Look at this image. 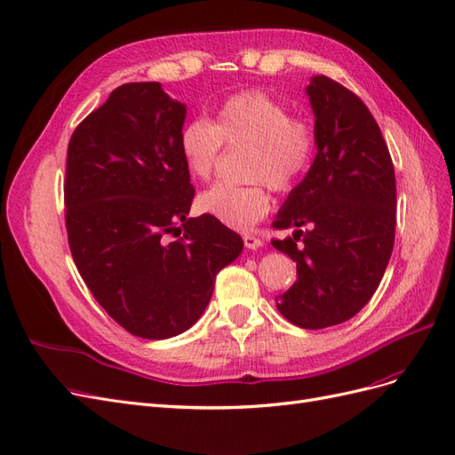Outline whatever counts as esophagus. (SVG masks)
<instances>
[{"label":"esophagus","instance_id":"34e87169","mask_svg":"<svg viewBox=\"0 0 455 455\" xmlns=\"http://www.w3.org/2000/svg\"><path fill=\"white\" fill-rule=\"evenodd\" d=\"M243 241H244V246H246V249H252V251L259 249V246L264 244V243H261L256 235H252V233H244V235H243Z\"/></svg>","mask_w":455,"mask_h":455}]
</instances>
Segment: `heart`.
Listing matches in <instances>:
<instances>
[{
	"label": "heart",
	"instance_id": "heart-1",
	"mask_svg": "<svg viewBox=\"0 0 455 455\" xmlns=\"http://www.w3.org/2000/svg\"><path fill=\"white\" fill-rule=\"evenodd\" d=\"M231 148L249 146L246 186L220 182L203 191L199 211L233 229H251L271 209L269 188L291 191L304 178L316 154V129L306 117H291V109L259 91L231 94L218 108L214 123L191 119L180 131V156L188 172L209 180L222 156Z\"/></svg>",
	"mask_w": 455,
	"mask_h": 455
}]
</instances>
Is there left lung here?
I'll use <instances>...</instances> for the list:
<instances>
[{"label":"left lung","instance_id":"obj_1","mask_svg":"<svg viewBox=\"0 0 455 455\" xmlns=\"http://www.w3.org/2000/svg\"><path fill=\"white\" fill-rule=\"evenodd\" d=\"M306 92L316 156L273 222L296 228L292 237L271 244L298 269L296 283L275 298L277 309L316 330L349 321L374 296L395 244L396 184L387 144L359 96L326 76L311 77Z\"/></svg>","mask_w":455,"mask_h":455}]
</instances>
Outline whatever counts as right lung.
<instances>
[{"label": "right lung", "instance_id": "add662e5", "mask_svg": "<svg viewBox=\"0 0 455 455\" xmlns=\"http://www.w3.org/2000/svg\"><path fill=\"white\" fill-rule=\"evenodd\" d=\"M184 121L186 104L156 81L125 84L68 144L66 229L77 271L106 313L146 339L194 326L218 271L243 252L216 218H188L196 189L178 146Z\"/></svg>", "mask_w": 455, "mask_h": 455}]
</instances>
